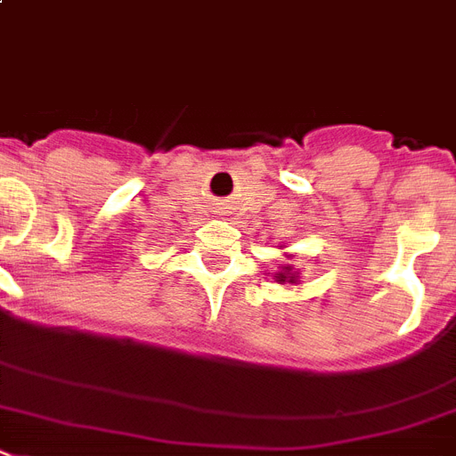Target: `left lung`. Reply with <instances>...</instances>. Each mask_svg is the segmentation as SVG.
<instances>
[{"label":"left lung","instance_id":"1","mask_svg":"<svg viewBox=\"0 0 456 456\" xmlns=\"http://www.w3.org/2000/svg\"><path fill=\"white\" fill-rule=\"evenodd\" d=\"M291 258V256H287ZM274 281L277 284H300V273L293 265H284L280 273H274Z\"/></svg>","mask_w":456,"mask_h":456}]
</instances>
